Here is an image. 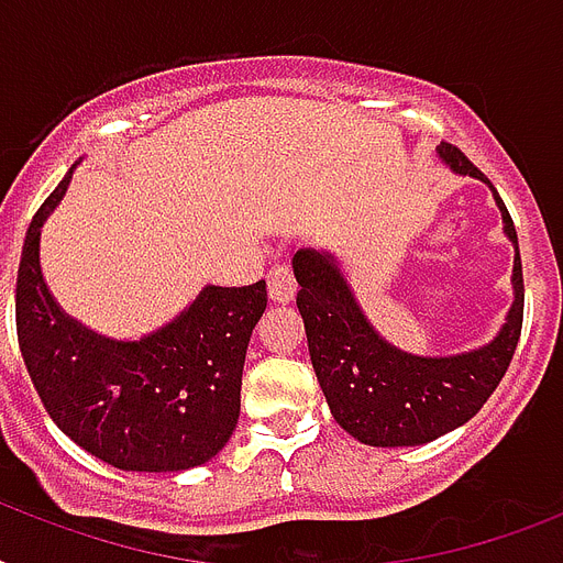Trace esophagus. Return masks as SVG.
<instances>
[{"instance_id":"obj_1","label":"esophagus","mask_w":563,"mask_h":563,"mask_svg":"<svg viewBox=\"0 0 563 563\" xmlns=\"http://www.w3.org/2000/svg\"><path fill=\"white\" fill-rule=\"evenodd\" d=\"M295 289H298V283H295V274H291L289 265H272V272H268V298L274 303H289L295 298Z\"/></svg>"}]
</instances>
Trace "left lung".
I'll return each mask as SVG.
<instances>
[{
    "label": "left lung",
    "instance_id": "1",
    "mask_svg": "<svg viewBox=\"0 0 563 563\" xmlns=\"http://www.w3.org/2000/svg\"><path fill=\"white\" fill-rule=\"evenodd\" d=\"M438 157L455 175L490 180L455 145H438ZM503 233L515 245L506 324L488 344L453 356H415L376 333L362 312L342 265L330 251L298 247L291 256L298 280V309L307 327L309 360L335 423L371 446H418L453 432L485 406L506 376L523 327V268L515 221L506 203Z\"/></svg>",
    "mask_w": 563,
    "mask_h": 563
}]
</instances>
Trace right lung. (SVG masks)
<instances>
[{"instance_id": "obj_1", "label": "right lung", "mask_w": 563, "mask_h": 563, "mask_svg": "<svg viewBox=\"0 0 563 563\" xmlns=\"http://www.w3.org/2000/svg\"><path fill=\"white\" fill-rule=\"evenodd\" d=\"M73 172L31 219L16 274V335L48 418L119 471L178 473L207 464L239 420L242 368L268 295L203 286L161 330L122 342L66 316L40 272V230Z\"/></svg>"}]
</instances>
